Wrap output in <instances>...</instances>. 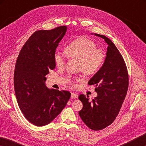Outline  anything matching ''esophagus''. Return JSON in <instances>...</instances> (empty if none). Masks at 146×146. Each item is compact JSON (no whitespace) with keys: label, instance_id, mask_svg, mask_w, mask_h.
<instances>
[{"label":"esophagus","instance_id":"1","mask_svg":"<svg viewBox=\"0 0 146 146\" xmlns=\"http://www.w3.org/2000/svg\"><path fill=\"white\" fill-rule=\"evenodd\" d=\"M71 98H78V95L75 93H71Z\"/></svg>","mask_w":146,"mask_h":146}]
</instances>
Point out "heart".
<instances>
[{
    "mask_svg": "<svg viewBox=\"0 0 146 146\" xmlns=\"http://www.w3.org/2000/svg\"><path fill=\"white\" fill-rule=\"evenodd\" d=\"M64 52L68 57L80 60V70L87 75H95L98 72L106 59V54L102 49L97 48V45L93 40L83 37L70 42L66 46ZM54 61L58 68H62L65 64V56L60 53L56 52ZM76 80H81V79ZM71 82L75 85L73 80H71Z\"/></svg>",
    "mask_w": 146,
    "mask_h": 146,
    "instance_id": "obj_1",
    "label": "heart"
}]
</instances>
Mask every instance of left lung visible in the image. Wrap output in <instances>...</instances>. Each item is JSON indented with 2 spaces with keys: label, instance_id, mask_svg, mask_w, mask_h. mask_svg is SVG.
Listing matches in <instances>:
<instances>
[{
  "label": "left lung",
  "instance_id": "1",
  "mask_svg": "<svg viewBox=\"0 0 146 146\" xmlns=\"http://www.w3.org/2000/svg\"><path fill=\"white\" fill-rule=\"evenodd\" d=\"M95 35L108 44L106 57L102 68L88 82L95 86L97 97L90 102L88 96L79 95L83 108L78 114L89 128L98 131L111 124L119 113L127 92L129 76L125 61L112 41L104 35Z\"/></svg>",
  "mask_w": 146,
  "mask_h": 146
}]
</instances>
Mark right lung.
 Returning <instances> with one entry per match:
<instances>
[{"mask_svg": "<svg viewBox=\"0 0 146 146\" xmlns=\"http://www.w3.org/2000/svg\"><path fill=\"white\" fill-rule=\"evenodd\" d=\"M67 27L38 30L31 35L21 49L14 71L15 92L20 110L29 122L36 126L50 123L70 100L67 91L49 90L46 75L54 70L55 50Z\"/></svg>", "mask_w": 146, "mask_h": 146, "instance_id": "right-lung-1", "label": "right lung"}]
</instances>
